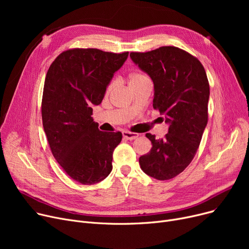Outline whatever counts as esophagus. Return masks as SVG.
Masks as SVG:
<instances>
[{
  "label": "esophagus",
  "mask_w": 249,
  "mask_h": 249,
  "mask_svg": "<svg viewBox=\"0 0 249 249\" xmlns=\"http://www.w3.org/2000/svg\"><path fill=\"white\" fill-rule=\"evenodd\" d=\"M123 137L126 139H129V140H133L138 137V134L133 133V132H129V131H123Z\"/></svg>",
  "instance_id": "esophagus-1"
}]
</instances>
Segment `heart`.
I'll return each mask as SVG.
<instances>
[{
	"label": "heart",
	"instance_id": "obj_1",
	"mask_svg": "<svg viewBox=\"0 0 249 249\" xmlns=\"http://www.w3.org/2000/svg\"><path fill=\"white\" fill-rule=\"evenodd\" d=\"M144 78H146V76L144 74H142V73H133V74L130 75V77H129V84L130 83H133V82L142 81V80H144ZM111 89H112V85L108 88V90H110Z\"/></svg>",
	"mask_w": 249,
	"mask_h": 249
}]
</instances>
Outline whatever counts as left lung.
I'll return each mask as SVG.
<instances>
[{"label":"left lung","instance_id":"obj_1","mask_svg":"<svg viewBox=\"0 0 249 249\" xmlns=\"http://www.w3.org/2000/svg\"><path fill=\"white\" fill-rule=\"evenodd\" d=\"M130 58L152 80L153 108L168 125L164 138L146 133L152 147L139 158L140 167L153 178L171 179L191 163L207 126L210 87L206 71L197 58L175 46L131 52Z\"/></svg>","mask_w":249,"mask_h":249}]
</instances>
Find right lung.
Listing matches in <instances>:
<instances>
[{
    "instance_id": "obj_1",
    "label": "right lung",
    "mask_w": 249,
    "mask_h": 249,
    "mask_svg": "<svg viewBox=\"0 0 249 249\" xmlns=\"http://www.w3.org/2000/svg\"><path fill=\"white\" fill-rule=\"evenodd\" d=\"M128 52L71 49L51 63L42 97V123L54 159L72 179L94 185L112 172L113 151L121 132L100 131L93 106L104 99Z\"/></svg>"
}]
</instances>
